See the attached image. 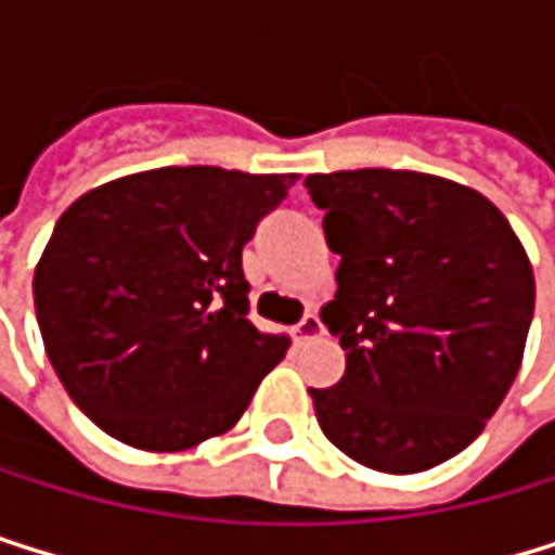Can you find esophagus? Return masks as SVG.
Listing matches in <instances>:
<instances>
[{
    "label": "esophagus",
    "mask_w": 555,
    "mask_h": 555,
    "mask_svg": "<svg viewBox=\"0 0 555 555\" xmlns=\"http://www.w3.org/2000/svg\"><path fill=\"white\" fill-rule=\"evenodd\" d=\"M293 336H296V343H309V339H319V336H323V323H319V315H315V312H306V315L299 319V326L293 330Z\"/></svg>",
    "instance_id": "esophagus-1"
}]
</instances>
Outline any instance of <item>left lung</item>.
<instances>
[{
	"instance_id": "left-lung-1",
	"label": "left lung",
	"mask_w": 555,
	"mask_h": 555,
	"mask_svg": "<svg viewBox=\"0 0 555 555\" xmlns=\"http://www.w3.org/2000/svg\"><path fill=\"white\" fill-rule=\"evenodd\" d=\"M339 253L323 323L346 352L309 389L326 439L379 473L463 453L509 392L537 302L509 219L476 189L410 169L306 176Z\"/></svg>"
}]
</instances>
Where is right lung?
<instances>
[{
	"mask_svg": "<svg viewBox=\"0 0 555 555\" xmlns=\"http://www.w3.org/2000/svg\"><path fill=\"white\" fill-rule=\"evenodd\" d=\"M296 172L163 166L82 193L36 262L55 376L113 439L179 453L240 423L289 336L256 330L243 246Z\"/></svg>",
	"mask_w": 555,
	"mask_h": 555,
	"instance_id": "1",
	"label": "right lung"
}]
</instances>
